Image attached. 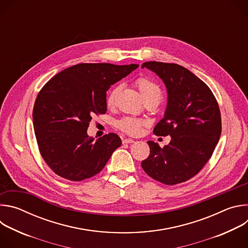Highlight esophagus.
I'll return each instance as SVG.
<instances>
[{"mask_svg": "<svg viewBox=\"0 0 248 248\" xmlns=\"http://www.w3.org/2000/svg\"><path fill=\"white\" fill-rule=\"evenodd\" d=\"M133 142H134V140H133V139H131V138H125V139H124V140H123V143H124V144L133 143Z\"/></svg>", "mask_w": 248, "mask_h": 248, "instance_id": "1", "label": "esophagus"}]
</instances>
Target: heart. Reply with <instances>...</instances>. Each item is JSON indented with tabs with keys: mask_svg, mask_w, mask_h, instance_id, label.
<instances>
[{
	"mask_svg": "<svg viewBox=\"0 0 248 248\" xmlns=\"http://www.w3.org/2000/svg\"><path fill=\"white\" fill-rule=\"evenodd\" d=\"M136 85H137L139 92H140L141 96H142L143 100L148 99V98H157L160 100L161 94H162L161 89L155 82H153L147 78H141L137 79ZM118 91H119V88L116 87L109 93L108 98H107L108 105H112L114 103V100H115V97H116ZM143 124H144L143 121L138 120V119H133V118H124L122 121H120L118 124L119 127L123 131H124L128 134H131V135L138 134L141 130V126H142Z\"/></svg>",
	"mask_w": 248,
	"mask_h": 248,
	"instance_id": "b5f03b06",
	"label": "heart"
}]
</instances>
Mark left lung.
I'll use <instances>...</instances> for the list:
<instances>
[{"mask_svg":"<svg viewBox=\"0 0 248 248\" xmlns=\"http://www.w3.org/2000/svg\"><path fill=\"white\" fill-rule=\"evenodd\" d=\"M167 89V107L154 133L170 135L164 148L149 140V157L142 161L152 179L173 186L188 181L204 167L219 142L222 123L219 105L210 88L182 65L147 62Z\"/></svg>","mask_w":248,"mask_h":248,"instance_id":"obj_1","label":"left lung"}]
</instances>
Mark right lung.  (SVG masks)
Returning a JSON list of instances; mask_svg holds the SVG:
<instances>
[{
    "label": "right lung",
    "instance_id": "add662e5",
    "mask_svg": "<svg viewBox=\"0 0 248 248\" xmlns=\"http://www.w3.org/2000/svg\"><path fill=\"white\" fill-rule=\"evenodd\" d=\"M138 64L78 63L53 77L33 108V127L47 165L63 179L95 175L122 145L116 133L94 140L87 134L92 117L107 112V90Z\"/></svg>",
    "mask_w": 248,
    "mask_h": 248
}]
</instances>
